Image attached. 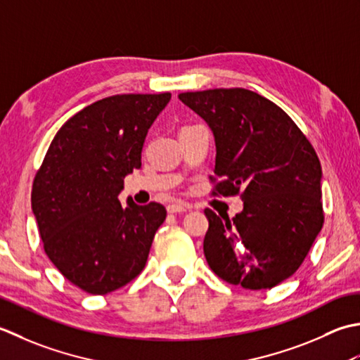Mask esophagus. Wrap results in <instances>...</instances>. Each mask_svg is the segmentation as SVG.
Returning a JSON list of instances; mask_svg holds the SVG:
<instances>
[{"mask_svg": "<svg viewBox=\"0 0 360 360\" xmlns=\"http://www.w3.org/2000/svg\"><path fill=\"white\" fill-rule=\"evenodd\" d=\"M188 210H191L189 205L181 202H174L167 205V212H171V214H175V212H185Z\"/></svg>", "mask_w": 360, "mask_h": 360, "instance_id": "1", "label": "esophagus"}]
</instances>
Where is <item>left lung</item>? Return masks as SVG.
Segmentation results:
<instances>
[{
	"mask_svg": "<svg viewBox=\"0 0 360 360\" xmlns=\"http://www.w3.org/2000/svg\"><path fill=\"white\" fill-rule=\"evenodd\" d=\"M179 99L214 134L211 195L244 200L233 219L205 210L208 266L244 289L275 288L302 266L325 222L317 153L283 108L255 91L214 88Z\"/></svg>",
	"mask_w": 360,
	"mask_h": 360,
	"instance_id": "8db88e82",
	"label": "left lung"
}]
</instances>
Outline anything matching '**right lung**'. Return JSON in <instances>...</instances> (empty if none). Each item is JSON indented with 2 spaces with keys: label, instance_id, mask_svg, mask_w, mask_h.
Masks as SVG:
<instances>
[{
  "label": "right lung",
  "instance_id": "right-lung-1",
  "mask_svg": "<svg viewBox=\"0 0 360 360\" xmlns=\"http://www.w3.org/2000/svg\"><path fill=\"white\" fill-rule=\"evenodd\" d=\"M171 93L115 94L80 110L49 144L32 183L43 248L70 283L105 295L141 274L163 205L124 208V177L141 167L148 130Z\"/></svg>",
  "mask_w": 360,
  "mask_h": 360
}]
</instances>
